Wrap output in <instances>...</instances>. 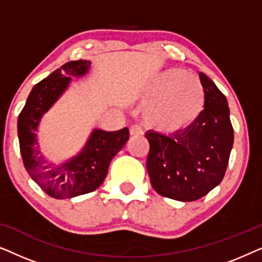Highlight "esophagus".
<instances>
[{"label":"esophagus","instance_id":"obj_1","mask_svg":"<svg viewBox=\"0 0 262 262\" xmlns=\"http://www.w3.org/2000/svg\"><path fill=\"white\" fill-rule=\"evenodd\" d=\"M130 134H131V136H139V135H143V130L139 125L135 124L130 127Z\"/></svg>","mask_w":262,"mask_h":262}]
</instances>
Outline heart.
I'll return each mask as SVG.
<instances>
[{"label": "heart", "instance_id": "b5f03b06", "mask_svg": "<svg viewBox=\"0 0 262 262\" xmlns=\"http://www.w3.org/2000/svg\"><path fill=\"white\" fill-rule=\"evenodd\" d=\"M145 121L164 134L188 127L202 113L205 93L200 80L181 69L164 71L149 85L145 94Z\"/></svg>", "mask_w": 262, "mask_h": 262}]
</instances>
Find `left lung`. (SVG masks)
Listing matches in <instances>:
<instances>
[{
	"mask_svg": "<svg viewBox=\"0 0 262 262\" xmlns=\"http://www.w3.org/2000/svg\"><path fill=\"white\" fill-rule=\"evenodd\" d=\"M199 77L205 101L198 119L173 136L145 134L152 188L180 202H194L221 184L234 144L227 98L205 74L199 73Z\"/></svg>",
	"mask_w": 262,
	"mask_h": 262,
	"instance_id": "obj_1",
	"label": "left lung"
}]
</instances>
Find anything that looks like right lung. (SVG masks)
Wrapping results in <instances>:
<instances>
[{
	"mask_svg": "<svg viewBox=\"0 0 262 262\" xmlns=\"http://www.w3.org/2000/svg\"><path fill=\"white\" fill-rule=\"evenodd\" d=\"M88 60H71L39 82L28 95L17 119L20 152L30 177L46 194L56 199L73 198L95 191L105 180L111 161L128 139V128L107 132L95 128L77 156L55 166L40 154L37 127L40 118L69 85L71 77L89 70Z\"/></svg>",
	"mask_w": 262,
	"mask_h": 262,
	"instance_id": "obj_1",
	"label": "right lung"
}]
</instances>
